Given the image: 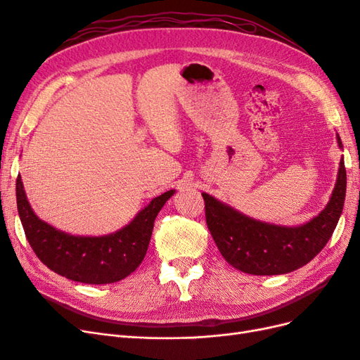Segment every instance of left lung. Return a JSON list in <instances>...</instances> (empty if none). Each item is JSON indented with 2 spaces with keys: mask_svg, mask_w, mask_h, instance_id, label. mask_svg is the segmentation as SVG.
Wrapping results in <instances>:
<instances>
[{
  "mask_svg": "<svg viewBox=\"0 0 360 360\" xmlns=\"http://www.w3.org/2000/svg\"><path fill=\"white\" fill-rule=\"evenodd\" d=\"M338 146L342 148L340 135ZM347 189L344 158L328 205L307 224L284 226L252 219L202 192L205 221L222 257L249 275H284L308 264L329 242L340 221Z\"/></svg>",
  "mask_w": 360,
  "mask_h": 360,
  "instance_id": "8db88e82",
  "label": "left lung"
}]
</instances>
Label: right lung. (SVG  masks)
<instances>
[{"instance_id": "1", "label": "right lung", "mask_w": 360, "mask_h": 360, "mask_svg": "<svg viewBox=\"0 0 360 360\" xmlns=\"http://www.w3.org/2000/svg\"><path fill=\"white\" fill-rule=\"evenodd\" d=\"M176 191L151 200L126 226L105 236H73L41 221L31 209L20 176L16 179L18 213L25 236L43 264L82 284H112L143 263L155 219Z\"/></svg>"}]
</instances>
